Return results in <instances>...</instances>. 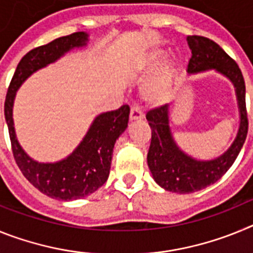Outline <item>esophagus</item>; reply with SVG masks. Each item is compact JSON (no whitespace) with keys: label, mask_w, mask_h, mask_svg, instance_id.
I'll use <instances>...</instances> for the list:
<instances>
[{"label":"esophagus","mask_w":253,"mask_h":253,"mask_svg":"<svg viewBox=\"0 0 253 253\" xmlns=\"http://www.w3.org/2000/svg\"><path fill=\"white\" fill-rule=\"evenodd\" d=\"M143 116H144V114H143L142 109H140L139 106L131 107L130 115H129V119H130V120H140V119H143Z\"/></svg>","instance_id":"34e87169"}]
</instances>
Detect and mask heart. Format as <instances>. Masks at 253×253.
<instances>
[{
	"label": "heart",
	"mask_w": 253,
	"mask_h": 253,
	"mask_svg": "<svg viewBox=\"0 0 253 253\" xmlns=\"http://www.w3.org/2000/svg\"><path fill=\"white\" fill-rule=\"evenodd\" d=\"M163 59V53L157 51V53H153L152 55H149V58L147 59L146 66L144 68L147 71H152L154 69L158 64L161 63V60ZM169 71H162V72L158 73L156 77L149 82L146 86V90H144V95H146L147 99L149 101L154 102H161L165 101V100L169 97Z\"/></svg>",
	"instance_id": "obj_1"
}]
</instances>
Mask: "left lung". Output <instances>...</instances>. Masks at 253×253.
Instances as JSON below:
<instances>
[{
  "mask_svg": "<svg viewBox=\"0 0 253 253\" xmlns=\"http://www.w3.org/2000/svg\"><path fill=\"white\" fill-rule=\"evenodd\" d=\"M191 49L187 72L198 73L215 69L233 82L240 106L241 124L237 138L224 154L213 161H196L181 151L173 142L169 125V105L154 107L146 118L152 129V139L147 162L154 181L167 191L177 194L195 193L222 178L238 157L249 131L246 109V84L236 60L215 42L200 35H189Z\"/></svg>",
  "mask_w": 253,
  "mask_h": 253,
  "instance_id": "obj_1",
  "label": "left lung"
}]
</instances>
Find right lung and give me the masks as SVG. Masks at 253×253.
Listing matches in <instances>:
<instances>
[{
  "instance_id": "add662e5",
  "label": "right lung",
  "mask_w": 253,
  "mask_h": 253,
  "mask_svg": "<svg viewBox=\"0 0 253 253\" xmlns=\"http://www.w3.org/2000/svg\"><path fill=\"white\" fill-rule=\"evenodd\" d=\"M87 40V34L78 31L28 51L17 64L4 100V118L16 165L30 184L58 200L84 198L106 182L114 144L128 126L130 109L128 105H123L118 110L97 116L81 144L66 160L57 163H38L22 151L16 139L12 120L13 99L20 84L31 73L53 63L71 49L86 45Z\"/></svg>"
}]
</instances>
